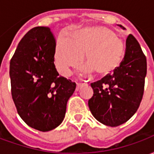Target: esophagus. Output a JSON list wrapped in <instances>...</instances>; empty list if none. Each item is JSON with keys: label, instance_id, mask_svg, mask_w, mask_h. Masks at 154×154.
I'll use <instances>...</instances> for the list:
<instances>
[{"label": "esophagus", "instance_id": "obj_1", "mask_svg": "<svg viewBox=\"0 0 154 154\" xmlns=\"http://www.w3.org/2000/svg\"><path fill=\"white\" fill-rule=\"evenodd\" d=\"M84 85H85V83H83V82H78V83H77V88H76V90L79 91L81 87L84 86Z\"/></svg>", "mask_w": 154, "mask_h": 154}]
</instances>
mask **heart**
Wrapping results in <instances>:
<instances>
[{"label": "heart", "mask_w": 154, "mask_h": 154, "mask_svg": "<svg viewBox=\"0 0 154 154\" xmlns=\"http://www.w3.org/2000/svg\"><path fill=\"white\" fill-rule=\"evenodd\" d=\"M124 52L123 41L111 29L104 26L87 27L74 32L70 38H58L55 64L58 72L67 76L71 67L80 63L85 54L87 63L82 67L83 72L94 71L98 76H106L119 67Z\"/></svg>", "instance_id": "obj_1"}]
</instances>
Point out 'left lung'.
Wrapping results in <instances>:
<instances>
[{"label": "left lung", "instance_id": "left-lung-1", "mask_svg": "<svg viewBox=\"0 0 154 154\" xmlns=\"http://www.w3.org/2000/svg\"><path fill=\"white\" fill-rule=\"evenodd\" d=\"M125 45V54L119 67L91 84L94 92L88 100L91 112L99 122L110 127L128 121L138 110L143 95L146 57L132 35L128 36Z\"/></svg>", "mask_w": 154, "mask_h": 154}]
</instances>
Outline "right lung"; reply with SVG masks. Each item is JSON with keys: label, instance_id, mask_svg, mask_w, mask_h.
Here are the masks:
<instances>
[{"label": "right lung", "instance_id": "obj_1", "mask_svg": "<svg viewBox=\"0 0 154 154\" xmlns=\"http://www.w3.org/2000/svg\"><path fill=\"white\" fill-rule=\"evenodd\" d=\"M55 38L48 27L31 29L10 63L12 99L29 127L46 132L63 122L76 83L59 76L54 65Z\"/></svg>", "mask_w": 154, "mask_h": 154}]
</instances>
